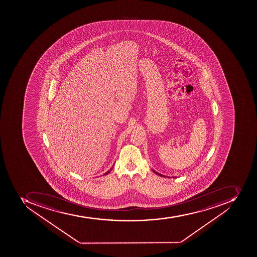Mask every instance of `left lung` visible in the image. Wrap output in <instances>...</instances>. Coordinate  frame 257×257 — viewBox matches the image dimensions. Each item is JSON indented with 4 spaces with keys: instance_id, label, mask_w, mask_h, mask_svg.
<instances>
[{
    "instance_id": "obj_1",
    "label": "left lung",
    "mask_w": 257,
    "mask_h": 257,
    "mask_svg": "<svg viewBox=\"0 0 257 257\" xmlns=\"http://www.w3.org/2000/svg\"><path fill=\"white\" fill-rule=\"evenodd\" d=\"M154 172L156 174H158V175H160V176L166 177V176H164V175H162V174H159V173L156 172V171H154Z\"/></svg>"
}]
</instances>
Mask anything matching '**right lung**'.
Masks as SVG:
<instances>
[{
	"label": "right lung",
	"mask_w": 257,
	"mask_h": 257,
	"mask_svg": "<svg viewBox=\"0 0 257 257\" xmlns=\"http://www.w3.org/2000/svg\"><path fill=\"white\" fill-rule=\"evenodd\" d=\"M111 169H112V168H111ZM111 170H108V171H107V172L104 173V174H103V175H107V174H109L110 171H111Z\"/></svg>",
	"instance_id": "add662e5"
}]
</instances>
